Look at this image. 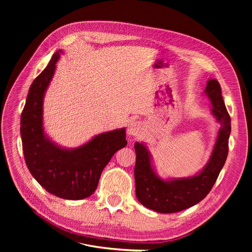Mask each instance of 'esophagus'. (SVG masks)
Wrapping results in <instances>:
<instances>
[{"mask_svg":"<svg viewBox=\"0 0 252 252\" xmlns=\"http://www.w3.org/2000/svg\"><path fill=\"white\" fill-rule=\"evenodd\" d=\"M143 130V124L141 122H132V123L128 126V134L136 136L139 135Z\"/></svg>","mask_w":252,"mask_h":252,"instance_id":"1","label":"esophagus"}]
</instances>
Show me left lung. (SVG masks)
<instances>
[{
    "instance_id": "8db88e82",
    "label": "left lung",
    "mask_w": 252,
    "mask_h": 252,
    "mask_svg": "<svg viewBox=\"0 0 252 252\" xmlns=\"http://www.w3.org/2000/svg\"><path fill=\"white\" fill-rule=\"evenodd\" d=\"M205 94L210 98L211 112L220 127L209 161L200 173L189 178L163 180L155 172L151 155L145 144H134L135 195L145 207L159 213L179 212L201 202L215 185L228 156L231 122L220 83L215 79L209 80Z\"/></svg>"
}]
</instances>
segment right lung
Here are the masks:
<instances>
[{
	"label": "right lung",
	"mask_w": 252,
	"mask_h": 252,
	"mask_svg": "<svg viewBox=\"0 0 252 252\" xmlns=\"http://www.w3.org/2000/svg\"><path fill=\"white\" fill-rule=\"evenodd\" d=\"M61 53L58 50L52 56L29 88L21 116L23 152L30 173L45 190L65 200H82L95 191L105 166L127 145L126 130L100 133L73 149L49 140L43 128V101Z\"/></svg>",
	"instance_id": "1"
}]
</instances>
